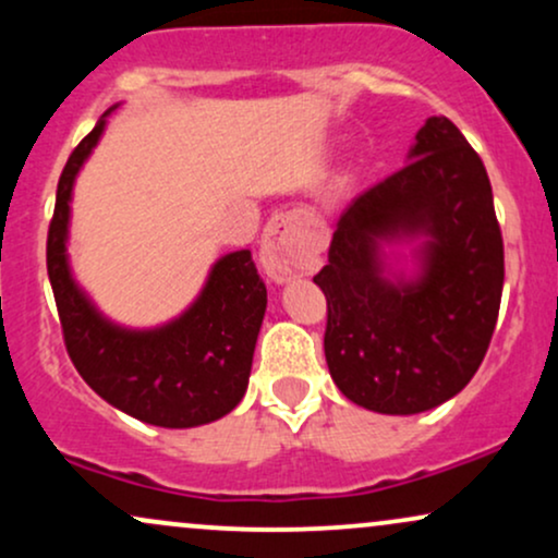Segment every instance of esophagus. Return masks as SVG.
<instances>
[{"mask_svg":"<svg viewBox=\"0 0 558 558\" xmlns=\"http://www.w3.org/2000/svg\"><path fill=\"white\" fill-rule=\"evenodd\" d=\"M262 267L275 283H288L317 267V241L310 222L296 213L275 215L265 228L259 252Z\"/></svg>","mask_w":558,"mask_h":558,"instance_id":"obj_1","label":"esophagus"}]
</instances>
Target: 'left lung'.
<instances>
[{
	"label": "left lung",
	"mask_w": 558,
	"mask_h": 558,
	"mask_svg": "<svg viewBox=\"0 0 558 558\" xmlns=\"http://www.w3.org/2000/svg\"><path fill=\"white\" fill-rule=\"evenodd\" d=\"M407 162L349 204L315 275L332 383L377 414L453 399L488 351L504 291L488 172L462 131L427 118Z\"/></svg>",
	"instance_id": "obj_1"
}]
</instances>
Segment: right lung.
<instances>
[{"label":"right lung","mask_w":558,"mask_h":558,"mask_svg":"<svg viewBox=\"0 0 558 558\" xmlns=\"http://www.w3.org/2000/svg\"><path fill=\"white\" fill-rule=\"evenodd\" d=\"M118 107L75 146L57 183L47 270L68 354L83 380L120 412L175 430L207 425L233 412L246 393L267 288L252 252L241 248L217 259L198 296L157 328H125L101 315L70 267V202L75 178Z\"/></svg>","instance_id":"right-lung-1"}]
</instances>
